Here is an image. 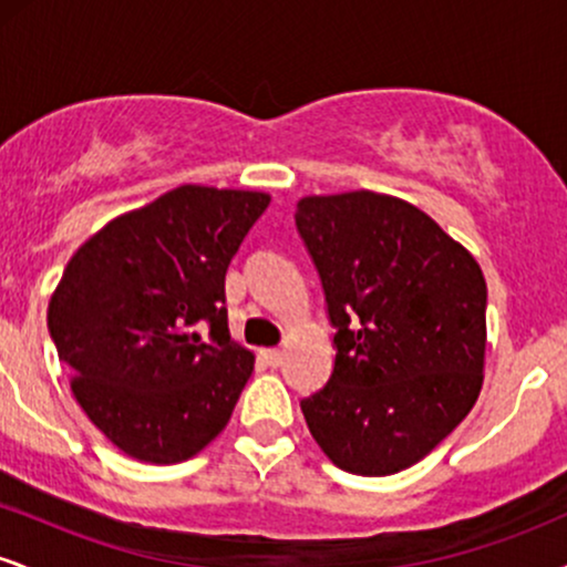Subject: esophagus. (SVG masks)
<instances>
[{"label": "esophagus", "instance_id": "1", "mask_svg": "<svg viewBox=\"0 0 567 567\" xmlns=\"http://www.w3.org/2000/svg\"><path fill=\"white\" fill-rule=\"evenodd\" d=\"M261 354H264L266 365H271V368L282 365V349H264Z\"/></svg>", "mask_w": 567, "mask_h": 567}]
</instances>
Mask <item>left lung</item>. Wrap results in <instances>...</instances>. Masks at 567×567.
I'll list each match as a JSON object with an SVG mask.
<instances>
[{
	"instance_id": "8db88e82",
	"label": "left lung",
	"mask_w": 567,
	"mask_h": 567,
	"mask_svg": "<svg viewBox=\"0 0 567 567\" xmlns=\"http://www.w3.org/2000/svg\"><path fill=\"white\" fill-rule=\"evenodd\" d=\"M296 226L338 349L330 381L301 402L306 426L338 470H408L483 389V269L424 210L368 188L301 197Z\"/></svg>"
}]
</instances>
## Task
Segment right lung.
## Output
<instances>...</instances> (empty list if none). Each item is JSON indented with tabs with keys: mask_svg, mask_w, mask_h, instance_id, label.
Returning <instances> with one entry per match:
<instances>
[{
	"mask_svg": "<svg viewBox=\"0 0 567 567\" xmlns=\"http://www.w3.org/2000/svg\"><path fill=\"white\" fill-rule=\"evenodd\" d=\"M266 192L184 184L109 220L48 306L71 394L143 464H181L224 432L252 373L229 336L224 279Z\"/></svg>",
	"mask_w": 567,
	"mask_h": 567,
	"instance_id": "add662e5",
	"label": "right lung"
}]
</instances>
